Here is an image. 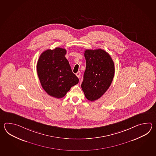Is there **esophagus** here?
<instances>
[{"mask_svg":"<svg viewBox=\"0 0 156 156\" xmlns=\"http://www.w3.org/2000/svg\"><path fill=\"white\" fill-rule=\"evenodd\" d=\"M76 75L77 77L78 78H80V75H81V73H80V71H78V72L76 73Z\"/></svg>","mask_w":156,"mask_h":156,"instance_id":"34e87169","label":"esophagus"}]
</instances>
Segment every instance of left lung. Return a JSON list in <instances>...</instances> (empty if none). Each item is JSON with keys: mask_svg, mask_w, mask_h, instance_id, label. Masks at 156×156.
Returning <instances> with one entry per match:
<instances>
[{"mask_svg": "<svg viewBox=\"0 0 156 156\" xmlns=\"http://www.w3.org/2000/svg\"><path fill=\"white\" fill-rule=\"evenodd\" d=\"M86 70L81 84L86 99L95 101L109 89L115 73L114 63L106 51L102 49L86 50Z\"/></svg>", "mask_w": 156, "mask_h": 156, "instance_id": "obj_1", "label": "left lung"}]
</instances>
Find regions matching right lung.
<instances>
[{"label": "right lung", "mask_w": 156, "mask_h": 156, "mask_svg": "<svg viewBox=\"0 0 156 156\" xmlns=\"http://www.w3.org/2000/svg\"><path fill=\"white\" fill-rule=\"evenodd\" d=\"M66 53V50L60 47L44 51L37 64L42 87L49 95L57 99L65 96L71 87L79 81L65 56Z\"/></svg>", "instance_id": "add662e5"}]
</instances>
